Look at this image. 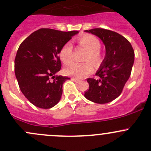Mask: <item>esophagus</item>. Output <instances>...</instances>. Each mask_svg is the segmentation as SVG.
<instances>
[{
    "label": "esophagus",
    "instance_id": "esophagus-1",
    "mask_svg": "<svg viewBox=\"0 0 151 151\" xmlns=\"http://www.w3.org/2000/svg\"><path fill=\"white\" fill-rule=\"evenodd\" d=\"M71 80H73V81H74L75 82V83H80V80H79L78 79H77V78H74V77H72V78H71Z\"/></svg>",
    "mask_w": 151,
    "mask_h": 151
}]
</instances>
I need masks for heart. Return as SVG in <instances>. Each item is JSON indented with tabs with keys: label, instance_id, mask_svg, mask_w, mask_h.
Returning <instances> with one entry per match:
<instances>
[{
	"label": "heart",
	"instance_id": "heart-1",
	"mask_svg": "<svg viewBox=\"0 0 151 151\" xmlns=\"http://www.w3.org/2000/svg\"><path fill=\"white\" fill-rule=\"evenodd\" d=\"M79 46L86 51L84 61H90L94 65H99L102 61V53L100 48V42L99 39L92 35H84L77 39ZM73 46L71 43H65L60 50L59 55L61 61L64 64L70 63L72 58ZM65 74L72 76L78 79L84 78L88 76L93 71V66L90 63H71L65 67Z\"/></svg>",
	"mask_w": 151,
	"mask_h": 151
}]
</instances>
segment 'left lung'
Returning <instances> with one entry per match:
<instances>
[{
	"mask_svg": "<svg viewBox=\"0 0 151 151\" xmlns=\"http://www.w3.org/2000/svg\"><path fill=\"white\" fill-rule=\"evenodd\" d=\"M85 32L99 37L106 50L96 73L99 79H87L89 89L85 92V97L96 103H108L121 94L129 79L134 62V51L131 43L115 32L99 28Z\"/></svg>",
	"mask_w": 151,
	"mask_h": 151,
	"instance_id": "8db88e82",
	"label": "left lung"
}]
</instances>
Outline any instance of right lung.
I'll use <instances>...</instances> for the list:
<instances>
[{"label":"right lung","mask_w":151,"mask_h":151,"mask_svg":"<svg viewBox=\"0 0 151 151\" xmlns=\"http://www.w3.org/2000/svg\"><path fill=\"white\" fill-rule=\"evenodd\" d=\"M78 31L40 29L20 45L14 60V73L20 91L35 106L48 109L58 103L63 85L70 78L54 76L60 70L59 52ZM54 79L51 81L50 77Z\"/></svg>","instance_id":"obj_1"}]
</instances>
